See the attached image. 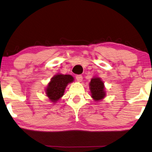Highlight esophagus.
<instances>
[{"instance_id":"34e87169","label":"esophagus","mask_w":152,"mask_h":152,"mask_svg":"<svg viewBox=\"0 0 152 152\" xmlns=\"http://www.w3.org/2000/svg\"><path fill=\"white\" fill-rule=\"evenodd\" d=\"M76 80L79 82H82V79H83V78H82V76H81V75H77L76 76Z\"/></svg>"}]
</instances>
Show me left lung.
<instances>
[{
    "label": "left lung",
    "instance_id": "8db88e82",
    "mask_svg": "<svg viewBox=\"0 0 152 152\" xmlns=\"http://www.w3.org/2000/svg\"><path fill=\"white\" fill-rule=\"evenodd\" d=\"M89 87L91 92V97L96 102H100L106 96L104 84L101 78L98 77H94L91 79L89 83Z\"/></svg>",
    "mask_w": 152,
    "mask_h": 152
}]
</instances>
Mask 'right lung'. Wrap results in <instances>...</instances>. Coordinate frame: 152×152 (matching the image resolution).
<instances>
[{"mask_svg":"<svg viewBox=\"0 0 152 152\" xmlns=\"http://www.w3.org/2000/svg\"><path fill=\"white\" fill-rule=\"evenodd\" d=\"M74 80L70 74H58L51 78L46 88V94L52 103H56L64 95L67 85Z\"/></svg>","mask_w":152,"mask_h":152,"instance_id":"add662e5","label":"right lung"}]
</instances>
